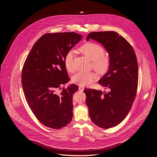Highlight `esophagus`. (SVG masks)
Returning <instances> with one entry per match:
<instances>
[{"label": "esophagus", "instance_id": "34e87169", "mask_svg": "<svg viewBox=\"0 0 157 157\" xmlns=\"http://www.w3.org/2000/svg\"><path fill=\"white\" fill-rule=\"evenodd\" d=\"M84 87L83 86H79V90L80 91H83V90H84Z\"/></svg>", "mask_w": 157, "mask_h": 157}]
</instances>
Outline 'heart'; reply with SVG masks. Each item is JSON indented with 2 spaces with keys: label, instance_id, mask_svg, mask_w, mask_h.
Wrapping results in <instances>:
<instances>
[{
  "label": "heart",
  "instance_id": "heart-1",
  "mask_svg": "<svg viewBox=\"0 0 157 157\" xmlns=\"http://www.w3.org/2000/svg\"><path fill=\"white\" fill-rule=\"evenodd\" d=\"M80 51L88 59L92 61L94 68L100 74L107 72L111 65L110 58L105 56V49L100 45L95 42H87L80 48ZM75 52L70 50L65 54L64 64L66 69L70 73H73L76 68L74 64ZM97 75L93 72H78L72 77V82L81 86L91 84L97 79Z\"/></svg>",
  "mask_w": 157,
  "mask_h": 157
}]
</instances>
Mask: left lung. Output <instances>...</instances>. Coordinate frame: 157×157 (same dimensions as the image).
I'll return each instance as SVG.
<instances>
[{
  "label": "left lung",
  "mask_w": 157,
  "mask_h": 157,
  "mask_svg": "<svg viewBox=\"0 0 157 157\" xmlns=\"http://www.w3.org/2000/svg\"><path fill=\"white\" fill-rule=\"evenodd\" d=\"M101 43L109 53L111 65L98 83L110 91L86 89V105L92 121L101 128L119 124L129 112L138 85V63L132 45L115 31L92 32L87 37ZM105 88V89H106Z\"/></svg>",
  "instance_id": "obj_1"
}]
</instances>
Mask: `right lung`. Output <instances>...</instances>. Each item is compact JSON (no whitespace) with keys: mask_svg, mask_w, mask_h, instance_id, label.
I'll return each mask as SVG.
<instances>
[{"mask_svg":"<svg viewBox=\"0 0 157 157\" xmlns=\"http://www.w3.org/2000/svg\"><path fill=\"white\" fill-rule=\"evenodd\" d=\"M82 39L74 32L47 33L34 44L23 65L21 84L26 100L36 118L44 125L60 129L73 117V95L78 86L71 84L64 58Z\"/></svg>","mask_w":157,"mask_h":157,"instance_id":"obj_1","label":"right lung"}]
</instances>
